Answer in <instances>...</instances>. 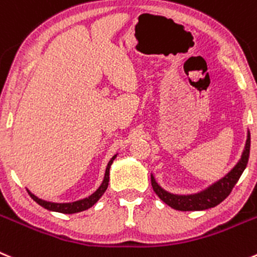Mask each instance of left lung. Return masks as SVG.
Segmentation results:
<instances>
[{
    "mask_svg": "<svg viewBox=\"0 0 257 257\" xmlns=\"http://www.w3.org/2000/svg\"><path fill=\"white\" fill-rule=\"evenodd\" d=\"M250 132H247L246 145H244L243 152H242L241 158L236 164V166L226 176H223L222 179L215 181L214 184L208 186L203 191H199L196 194H189V195H179V194L169 193V191H166L158 185L153 175H151V183H152L153 190L164 203H166L167 205H170V207L176 210H183V212L205 210L215 207L231 194L232 189L236 185L242 172L247 166L248 156H250Z\"/></svg>",
    "mask_w": 257,
    "mask_h": 257,
    "instance_id": "left-lung-1",
    "label": "left lung"
}]
</instances>
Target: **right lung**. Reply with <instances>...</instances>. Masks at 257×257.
Wrapping results in <instances>:
<instances>
[{
	"label": "right lung",
	"instance_id": "obj_1",
	"mask_svg": "<svg viewBox=\"0 0 257 257\" xmlns=\"http://www.w3.org/2000/svg\"><path fill=\"white\" fill-rule=\"evenodd\" d=\"M115 158H116V155L112 156L111 160H110L109 164H107L106 170H105V176H104V180H102L101 185L99 186V189H97L95 193L91 194L88 198L81 199V200H77V201H72V203H53V201H47V200H43V199L38 198V196L34 195V194L31 193L30 190H28V193L30 194V196L33 198V200L37 201L38 204L42 205V207L45 208V209L52 210V212L64 213V214H73V213L83 212V210H86V209H88V208L92 207L96 201L101 198L102 194L106 191L107 185H109L110 166H111L112 161H114Z\"/></svg>",
	"mask_w": 257,
	"mask_h": 257
}]
</instances>
